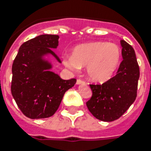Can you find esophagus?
I'll return each mask as SVG.
<instances>
[{
	"instance_id": "34e87169",
	"label": "esophagus",
	"mask_w": 151,
	"mask_h": 151,
	"mask_svg": "<svg viewBox=\"0 0 151 151\" xmlns=\"http://www.w3.org/2000/svg\"><path fill=\"white\" fill-rule=\"evenodd\" d=\"M84 83H85V81L82 80V79H81V78H78V80H77V84H78V85L84 84Z\"/></svg>"
}]
</instances>
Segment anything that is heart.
<instances>
[{
  "label": "heart",
  "mask_w": 151,
  "mask_h": 151,
  "mask_svg": "<svg viewBox=\"0 0 151 151\" xmlns=\"http://www.w3.org/2000/svg\"><path fill=\"white\" fill-rule=\"evenodd\" d=\"M121 55V50L117 45L96 41L76 47L73 57H65L63 63L72 70L87 66L86 73L88 79L103 83L109 80L117 70Z\"/></svg>",
  "instance_id": "1"
}]
</instances>
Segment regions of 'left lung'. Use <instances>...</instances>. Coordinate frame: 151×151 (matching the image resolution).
<instances>
[{"label": "left lung", "mask_w": 151, "mask_h": 151, "mask_svg": "<svg viewBox=\"0 0 151 151\" xmlns=\"http://www.w3.org/2000/svg\"><path fill=\"white\" fill-rule=\"evenodd\" d=\"M123 60L117 74L106 82L90 84L92 95L86 105L96 118L113 122L121 117L137 96L139 67L133 48L121 41Z\"/></svg>", "instance_id": "obj_1"}]
</instances>
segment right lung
<instances>
[{
	"label": "right lung",
	"instance_id": "add662e5",
	"mask_svg": "<svg viewBox=\"0 0 151 151\" xmlns=\"http://www.w3.org/2000/svg\"><path fill=\"white\" fill-rule=\"evenodd\" d=\"M58 35L43 34L20 46L13 62L11 92L18 107L31 119L46 118L58 110L64 93L75 85V78L63 80L49 70L51 65L43 63L42 55L51 53L58 46Z\"/></svg>",
	"mask_w": 151,
	"mask_h": 151
}]
</instances>
